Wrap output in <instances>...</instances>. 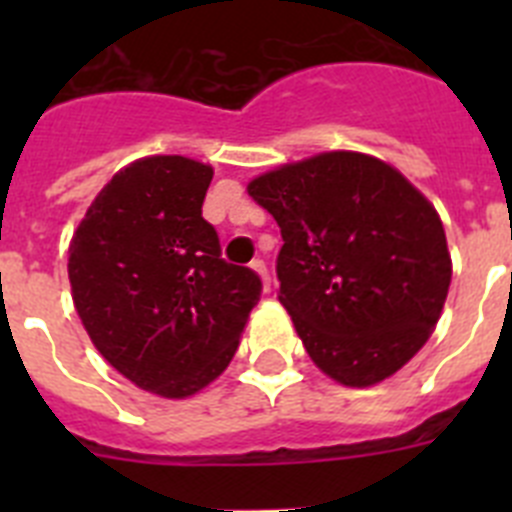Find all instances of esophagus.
Masks as SVG:
<instances>
[{
	"label": "esophagus",
	"instance_id": "34e87169",
	"mask_svg": "<svg viewBox=\"0 0 512 512\" xmlns=\"http://www.w3.org/2000/svg\"><path fill=\"white\" fill-rule=\"evenodd\" d=\"M251 269L256 271V274H259L261 282H264V289H266V292H269V287H271V277H269V269H266L264 261L256 259V261H253V264H251Z\"/></svg>",
	"mask_w": 512,
	"mask_h": 512
}]
</instances>
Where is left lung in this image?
Segmentation results:
<instances>
[{"instance_id": "1", "label": "left lung", "mask_w": 512, "mask_h": 512, "mask_svg": "<svg viewBox=\"0 0 512 512\" xmlns=\"http://www.w3.org/2000/svg\"><path fill=\"white\" fill-rule=\"evenodd\" d=\"M282 230L279 302L320 372L372 387L431 338L451 284L436 207L397 169L330 151L256 176Z\"/></svg>"}]
</instances>
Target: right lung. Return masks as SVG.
<instances>
[{
  "mask_svg": "<svg viewBox=\"0 0 512 512\" xmlns=\"http://www.w3.org/2000/svg\"><path fill=\"white\" fill-rule=\"evenodd\" d=\"M212 166L148 156L94 197L69 246L76 312L99 354L140 390L182 400L225 372L261 279L220 259L202 217Z\"/></svg>",
  "mask_w": 512,
  "mask_h": 512,
  "instance_id": "right-lung-1",
  "label": "right lung"
}]
</instances>
